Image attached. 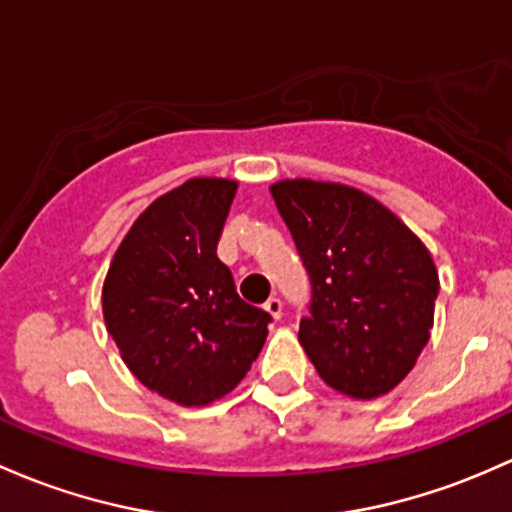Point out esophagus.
<instances>
[{"label": "esophagus", "instance_id": "1", "mask_svg": "<svg viewBox=\"0 0 512 512\" xmlns=\"http://www.w3.org/2000/svg\"><path fill=\"white\" fill-rule=\"evenodd\" d=\"M265 309H267V314L272 316V319H282V311H284V306H282V299L279 297H270L265 301Z\"/></svg>", "mask_w": 512, "mask_h": 512}]
</instances>
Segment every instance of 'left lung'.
I'll return each instance as SVG.
<instances>
[{
  "mask_svg": "<svg viewBox=\"0 0 512 512\" xmlns=\"http://www.w3.org/2000/svg\"><path fill=\"white\" fill-rule=\"evenodd\" d=\"M270 191L309 272L299 341L316 373L355 400L385 395L429 341L439 294L432 255L358 188L292 179Z\"/></svg>",
  "mask_w": 512,
  "mask_h": 512,
  "instance_id": "8db88e82",
  "label": "left lung"
}]
</instances>
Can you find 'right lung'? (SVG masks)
Wrapping results in <instances>:
<instances>
[{"label": "right lung", "instance_id": "right-lung-1", "mask_svg": "<svg viewBox=\"0 0 512 512\" xmlns=\"http://www.w3.org/2000/svg\"><path fill=\"white\" fill-rule=\"evenodd\" d=\"M238 184L191 179L147 208L117 247L102 316L134 378L201 407L228 395L265 346L272 316L235 292L218 260Z\"/></svg>", "mask_w": 512, "mask_h": 512}]
</instances>
